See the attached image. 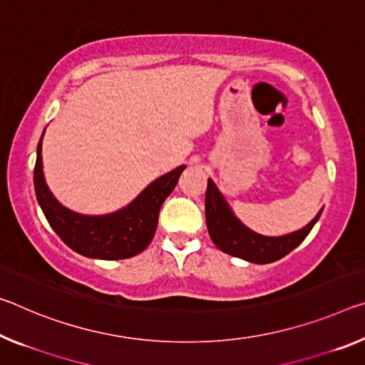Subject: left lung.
I'll list each match as a JSON object with an SVG mask.
<instances>
[{"mask_svg": "<svg viewBox=\"0 0 365 365\" xmlns=\"http://www.w3.org/2000/svg\"><path fill=\"white\" fill-rule=\"evenodd\" d=\"M205 211L207 232H210L211 240L216 244L219 250L229 253L232 257L247 259V262L264 264L281 259L287 253H291L297 245L302 244L323 210H320V212L305 227L296 230V232L281 237L259 235L248 229L247 225L242 224L234 216V212L230 211L229 205L225 203L224 196L219 193L216 185L212 183V180H207Z\"/></svg>", "mask_w": 365, "mask_h": 365, "instance_id": "1", "label": "left lung"}]
</instances>
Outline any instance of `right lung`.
<instances>
[{
	"mask_svg": "<svg viewBox=\"0 0 365 365\" xmlns=\"http://www.w3.org/2000/svg\"><path fill=\"white\" fill-rule=\"evenodd\" d=\"M42 138L34 169L37 201L51 229L71 250L88 258L125 259L138 255L151 244L158 229L160 206L175 188L185 165L148 185L128 206L103 216H84L58 203L45 183Z\"/></svg>",
	"mask_w": 365,
	"mask_h": 365,
	"instance_id": "right-lung-1",
	"label": "right lung"
}]
</instances>
